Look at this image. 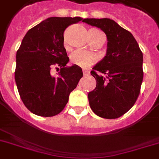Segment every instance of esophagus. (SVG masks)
<instances>
[{
  "mask_svg": "<svg viewBox=\"0 0 159 159\" xmlns=\"http://www.w3.org/2000/svg\"><path fill=\"white\" fill-rule=\"evenodd\" d=\"M83 75H84V77H87V76L90 75V72H88V71H86V70H84V71H83Z\"/></svg>",
  "mask_w": 159,
  "mask_h": 159,
  "instance_id": "esophagus-1",
  "label": "esophagus"
}]
</instances>
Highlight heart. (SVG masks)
Segmentation results:
<instances>
[{
  "label": "heart",
  "instance_id": "heart-1",
  "mask_svg": "<svg viewBox=\"0 0 159 159\" xmlns=\"http://www.w3.org/2000/svg\"><path fill=\"white\" fill-rule=\"evenodd\" d=\"M89 32L92 34V36L96 34L102 33L101 31L97 30H91ZM70 58H71V62L73 64L81 67H90L94 64L97 61V57L95 54H93L90 51L83 50V49H77V50L74 51L71 54Z\"/></svg>",
  "mask_w": 159,
  "mask_h": 159
}]
</instances>
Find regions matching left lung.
Wrapping results in <instances>:
<instances>
[{
    "label": "left lung",
    "mask_w": 159,
    "mask_h": 159,
    "mask_svg": "<svg viewBox=\"0 0 159 159\" xmlns=\"http://www.w3.org/2000/svg\"><path fill=\"white\" fill-rule=\"evenodd\" d=\"M82 22L100 28L107 37L106 55L91 74L97 87L88 93L89 104L97 116L116 119L137 101L143 82V53L129 31L108 18L84 19Z\"/></svg>",
    "instance_id": "obj_1"
}]
</instances>
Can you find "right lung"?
Returning <instances> with one entry per match:
<instances>
[{
	"label": "right lung",
	"instance_id": "add662e5",
	"mask_svg": "<svg viewBox=\"0 0 159 159\" xmlns=\"http://www.w3.org/2000/svg\"><path fill=\"white\" fill-rule=\"evenodd\" d=\"M81 20V17H50L30 29L21 42L15 80L24 105L34 115L59 114L83 76L77 65L65 67L69 57L63 46L65 30ZM53 66L60 67L57 77L51 74Z\"/></svg>",
	"mask_w": 159,
	"mask_h": 159
}]
</instances>
